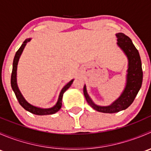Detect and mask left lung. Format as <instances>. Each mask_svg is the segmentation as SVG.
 Segmentation results:
<instances>
[{
  "label": "left lung",
  "instance_id": "left-lung-1",
  "mask_svg": "<svg viewBox=\"0 0 151 151\" xmlns=\"http://www.w3.org/2000/svg\"><path fill=\"white\" fill-rule=\"evenodd\" d=\"M118 45L123 50L128 58V69L126 83L121 95L109 106H99L96 104L87 92L86 86L83 93L88 104L95 110L104 113H115L129 107L137 95L142 83V69L139 52L129 36L123 33L116 34Z\"/></svg>",
  "mask_w": 151,
  "mask_h": 151
}]
</instances>
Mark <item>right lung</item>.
Listing matches in <instances>:
<instances>
[{
	"mask_svg": "<svg viewBox=\"0 0 151 151\" xmlns=\"http://www.w3.org/2000/svg\"><path fill=\"white\" fill-rule=\"evenodd\" d=\"M30 39H25V40L24 41L23 44L21 45V47H19V49L17 51L16 54H15L14 58L13 61V68H12V77H11V85H12V90H13V91L14 92L15 96H16L19 104H20L25 110L28 111V112L37 115H52V114L55 113L58 111L60 110V109L61 108L62 106V99H63V93H64L65 91H66L68 88H69V87L71 86V84H72L74 80H71L69 83H67V84L62 88L61 91H60V95H59L58 96V99L57 103H56L55 105H54L52 107L44 109V108L35 106H33V105L30 104V103H28V101L25 100V99L24 98V96H22V94L21 93L20 91H19V88H18L17 83V64L18 61H19V57H20L21 54H22V51H23L26 44L30 42Z\"/></svg>",
	"mask_w": 151,
	"mask_h": 151,
	"instance_id": "right-lung-1",
	"label": "right lung"
}]
</instances>
